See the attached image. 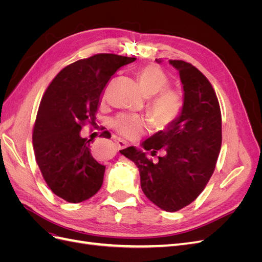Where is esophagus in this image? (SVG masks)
Listing matches in <instances>:
<instances>
[{
  "instance_id": "34e87169",
  "label": "esophagus",
  "mask_w": 262,
  "mask_h": 262,
  "mask_svg": "<svg viewBox=\"0 0 262 262\" xmlns=\"http://www.w3.org/2000/svg\"><path fill=\"white\" fill-rule=\"evenodd\" d=\"M114 140H115V142H116V144L120 147V148H122V147H125L126 145H128V142H125V141H123L122 139H120V138H116V137H114Z\"/></svg>"
}]
</instances>
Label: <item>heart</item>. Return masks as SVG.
<instances>
[{
	"label": "heart",
	"mask_w": 262,
	"mask_h": 262,
	"mask_svg": "<svg viewBox=\"0 0 262 262\" xmlns=\"http://www.w3.org/2000/svg\"><path fill=\"white\" fill-rule=\"evenodd\" d=\"M140 89L148 99L146 110L155 125L163 128L175 121L182 109V96L178 90L167 87L169 78L157 66L149 64L139 70L137 74ZM109 125L119 136L128 140H137L148 129L143 117L119 114L110 119Z\"/></svg>",
	"instance_id": "b5f03b06"
}]
</instances>
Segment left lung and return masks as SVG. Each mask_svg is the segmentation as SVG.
<instances>
[{
    "label": "left lung",
    "mask_w": 262,
    "mask_h": 262,
    "mask_svg": "<svg viewBox=\"0 0 262 262\" xmlns=\"http://www.w3.org/2000/svg\"><path fill=\"white\" fill-rule=\"evenodd\" d=\"M156 61L160 63L161 60ZM184 87V106L175 121L142 143L120 153L140 170L141 188L148 200L167 212L193 202L215 169L222 145V116L215 91L191 63L169 60ZM162 151L157 163L148 155Z\"/></svg>",
    "instance_id": "8db88e82"
}]
</instances>
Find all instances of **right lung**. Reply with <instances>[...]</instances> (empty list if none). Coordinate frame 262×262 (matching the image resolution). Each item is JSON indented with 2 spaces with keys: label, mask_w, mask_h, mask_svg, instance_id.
<instances>
[{
  "label": "right lung",
  "mask_w": 262,
  "mask_h": 262,
  "mask_svg": "<svg viewBox=\"0 0 262 262\" xmlns=\"http://www.w3.org/2000/svg\"><path fill=\"white\" fill-rule=\"evenodd\" d=\"M134 60L113 53L77 60L43 94L33 130L35 157L46 184L67 202H83L101 188L106 167L92 155L94 141L80 132L95 124L101 94L116 71ZM99 137L112 136L104 131Z\"/></svg>",
  "instance_id": "1"
}]
</instances>
